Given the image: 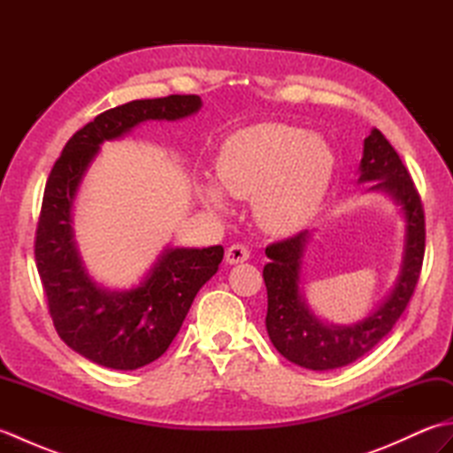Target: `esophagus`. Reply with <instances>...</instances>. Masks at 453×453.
<instances>
[{"label":"esophagus","mask_w":453,"mask_h":453,"mask_svg":"<svg viewBox=\"0 0 453 453\" xmlns=\"http://www.w3.org/2000/svg\"><path fill=\"white\" fill-rule=\"evenodd\" d=\"M249 257H251V253H249V249L245 245H242V243H235V245H232L226 251V263L227 265L245 263Z\"/></svg>","instance_id":"obj_1"}]
</instances>
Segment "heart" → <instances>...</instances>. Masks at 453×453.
I'll use <instances>...</instances> for the list:
<instances>
[{"instance_id": "heart-1", "label": "heart", "mask_w": 453, "mask_h": 453, "mask_svg": "<svg viewBox=\"0 0 453 453\" xmlns=\"http://www.w3.org/2000/svg\"><path fill=\"white\" fill-rule=\"evenodd\" d=\"M219 185L235 198H255L258 221L274 234H290L311 219L334 171V156L323 138L290 124H258L234 134L216 161ZM214 210H227L214 182L202 187Z\"/></svg>"}]
</instances>
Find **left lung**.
<instances>
[{
	"label": "left lung",
	"mask_w": 453,
	"mask_h": 453,
	"mask_svg": "<svg viewBox=\"0 0 453 453\" xmlns=\"http://www.w3.org/2000/svg\"><path fill=\"white\" fill-rule=\"evenodd\" d=\"M370 180L375 182L368 190L386 192L401 206L405 216V251L395 288L365 319L346 326L323 323L305 303L300 273L310 232L268 245L265 251L271 258L263 271L268 296L266 331L274 349L302 368L325 372L362 358L393 329L417 288L425 258V210L399 153L378 128L364 140L360 161L358 182Z\"/></svg>",
	"instance_id": "left-lung-1"
}]
</instances>
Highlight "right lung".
Instances as JSON below:
<instances>
[{
    "label": "right lung",
    "mask_w": 453,
    "mask_h": 453,
    "mask_svg": "<svg viewBox=\"0 0 453 453\" xmlns=\"http://www.w3.org/2000/svg\"><path fill=\"white\" fill-rule=\"evenodd\" d=\"M200 107L198 95H169L104 111L67 140L46 180L35 258L48 311L60 339L104 368L138 370L169 349L195 296L218 273L224 247H167L138 286L111 292L88 274L75 245V195L103 142L146 120L190 117Z\"/></svg>",
    "instance_id": "1"
}]
</instances>
